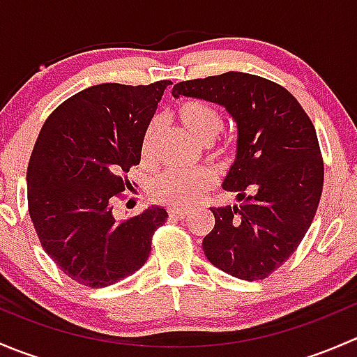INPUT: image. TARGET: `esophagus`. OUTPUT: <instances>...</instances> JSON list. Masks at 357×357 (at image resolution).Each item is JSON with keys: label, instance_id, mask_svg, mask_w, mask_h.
I'll return each mask as SVG.
<instances>
[{"label": "esophagus", "instance_id": "34e87169", "mask_svg": "<svg viewBox=\"0 0 357 357\" xmlns=\"http://www.w3.org/2000/svg\"><path fill=\"white\" fill-rule=\"evenodd\" d=\"M188 212L190 211H186V208H169V215L174 219H185Z\"/></svg>", "mask_w": 357, "mask_h": 357}]
</instances>
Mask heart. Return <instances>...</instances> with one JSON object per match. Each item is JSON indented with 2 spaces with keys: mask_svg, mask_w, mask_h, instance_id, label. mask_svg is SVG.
Listing matches in <instances>:
<instances>
[{
  "mask_svg": "<svg viewBox=\"0 0 357 357\" xmlns=\"http://www.w3.org/2000/svg\"><path fill=\"white\" fill-rule=\"evenodd\" d=\"M179 124L202 145L214 142L222 131V114L214 105L202 100H186L174 110ZM158 131L157 122L146 126L142 138V158L149 160L153 152V143ZM231 149L221 146L215 149L214 155L228 162L231 158ZM215 185V176L211 169H197L192 172H164L152 183V197L157 202L171 207H192L211 192Z\"/></svg>",
  "mask_w": 357,
  "mask_h": 357,
  "instance_id": "heart-1",
  "label": "heart"
}]
</instances>
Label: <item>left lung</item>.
I'll return each mask as SVG.
<instances>
[{
	"mask_svg": "<svg viewBox=\"0 0 357 357\" xmlns=\"http://www.w3.org/2000/svg\"><path fill=\"white\" fill-rule=\"evenodd\" d=\"M172 96L218 103L236 122L222 188L242 204L211 208L215 225L202 247L235 278H266L302 242L321 199L325 167L311 119L283 86L245 72L178 82Z\"/></svg>",
	"mask_w": 357,
	"mask_h": 357,
	"instance_id": "1",
	"label": "left lung"
}]
</instances>
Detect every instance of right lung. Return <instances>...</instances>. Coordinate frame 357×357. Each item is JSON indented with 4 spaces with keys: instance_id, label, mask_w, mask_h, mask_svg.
<instances>
[{
    "instance_id": "right-lung-1",
    "label": "right lung",
    "mask_w": 357,
    "mask_h": 357,
    "mask_svg": "<svg viewBox=\"0 0 357 357\" xmlns=\"http://www.w3.org/2000/svg\"><path fill=\"white\" fill-rule=\"evenodd\" d=\"M171 81L96 84L66 100L43 126L27 167V204L46 254L81 285L102 289L138 271L167 219L152 205L115 221L114 197L142 158V138Z\"/></svg>"
}]
</instances>
